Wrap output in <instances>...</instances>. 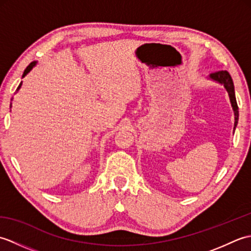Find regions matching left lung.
<instances>
[{
  "mask_svg": "<svg viewBox=\"0 0 251 251\" xmlns=\"http://www.w3.org/2000/svg\"><path fill=\"white\" fill-rule=\"evenodd\" d=\"M211 81H215L225 86L226 90L228 94V97H230L231 105L234 111V115H235V122H234V130H235L237 123H238V106L236 102V97H235V90H234V84L233 79L230 75V73L227 71H218L215 73H211L209 77H208Z\"/></svg>",
  "mask_w": 251,
  "mask_h": 251,
  "instance_id": "8db88e82",
  "label": "left lung"
}]
</instances>
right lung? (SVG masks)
<instances>
[{"mask_svg":"<svg viewBox=\"0 0 251 251\" xmlns=\"http://www.w3.org/2000/svg\"><path fill=\"white\" fill-rule=\"evenodd\" d=\"M35 65H36V61L31 62L30 65L25 68V72H24V74H23V77H25V76L26 75V74H28V73H29V72L32 70V69H33V67H35ZM21 85H23V82H21V83L19 84V86H18V88H17V92H18V90L20 89ZM10 108H12V103H10Z\"/></svg>","mask_w":251,"mask_h":251,"instance_id":"right-lung-1","label":"right lung"}]
</instances>
